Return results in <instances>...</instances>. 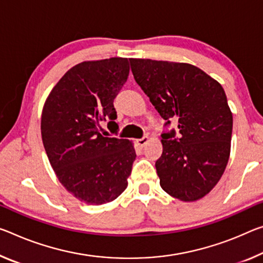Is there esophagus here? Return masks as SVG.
<instances>
[{
  "instance_id": "34e87169",
  "label": "esophagus",
  "mask_w": 263,
  "mask_h": 263,
  "mask_svg": "<svg viewBox=\"0 0 263 263\" xmlns=\"http://www.w3.org/2000/svg\"><path fill=\"white\" fill-rule=\"evenodd\" d=\"M147 141H148V137H147V136H144L143 138H140V139H137V144H138L140 147H144L145 145L147 144Z\"/></svg>"
}]
</instances>
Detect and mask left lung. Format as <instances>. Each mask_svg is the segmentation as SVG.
<instances>
[{
	"mask_svg": "<svg viewBox=\"0 0 263 263\" xmlns=\"http://www.w3.org/2000/svg\"><path fill=\"white\" fill-rule=\"evenodd\" d=\"M137 84L166 120L156 161L160 186L181 201L205 197L222 177L231 153L233 116L215 79L187 63L130 58Z\"/></svg>",
	"mask_w": 263,
	"mask_h": 263,
	"instance_id": "left-lung-1",
	"label": "left lung"
}]
</instances>
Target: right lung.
<instances>
[{
	"label": "right lung",
	"instance_id": "1",
	"mask_svg": "<svg viewBox=\"0 0 263 263\" xmlns=\"http://www.w3.org/2000/svg\"><path fill=\"white\" fill-rule=\"evenodd\" d=\"M128 72L127 58L79 63L53 86L42 111V140L58 180L89 205L114 201L127 187L133 144L99 131L107 122L117 133L114 101Z\"/></svg>",
	"mask_w": 263,
	"mask_h": 263
}]
</instances>
